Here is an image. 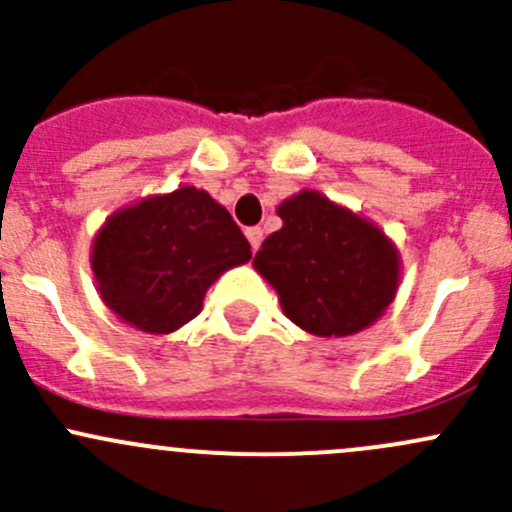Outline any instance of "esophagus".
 <instances>
[{
	"label": "esophagus",
	"instance_id": "1",
	"mask_svg": "<svg viewBox=\"0 0 512 512\" xmlns=\"http://www.w3.org/2000/svg\"><path fill=\"white\" fill-rule=\"evenodd\" d=\"M245 235H247V240H250L252 250H257V247L262 245V237H265V232H262V227L255 225V227H247Z\"/></svg>",
	"mask_w": 512,
	"mask_h": 512
}]
</instances>
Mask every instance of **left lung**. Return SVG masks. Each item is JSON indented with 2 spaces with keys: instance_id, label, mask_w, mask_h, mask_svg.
I'll return each mask as SVG.
<instances>
[{
  "instance_id": "8db88e82",
  "label": "left lung",
  "mask_w": 512,
  "mask_h": 512,
  "mask_svg": "<svg viewBox=\"0 0 512 512\" xmlns=\"http://www.w3.org/2000/svg\"><path fill=\"white\" fill-rule=\"evenodd\" d=\"M282 227L257 250L255 270L277 289L282 312L317 337L371 327L399 289V250L374 223L302 190L277 208Z\"/></svg>"
}]
</instances>
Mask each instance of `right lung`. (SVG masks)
Masks as SVG:
<instances>
[{
	"label": "right lung",
	"instance_id": "add662e5",
	"mask_svg": "<svg viewBox=\"0 0 512 512\" xmlns=\"http://www.w3.org/2000/svg\"><path fill=\"white\" fill-rule=\"evenodd\" d=\"M250 257V242L223 205L183 185L113 213L94 237L91 270L121 322L170 334L198 317L223 272Z\"/></svg>",
	"mask_w": 512,
	"mask_h": 512
}]
</instances>
